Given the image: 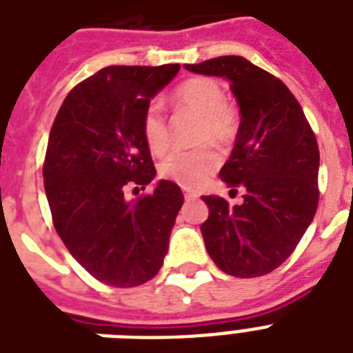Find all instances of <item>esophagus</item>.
Returning <instances> with one entry per match:
<instances>
[{
    "label": "esophagus",
    "instance_id": "1",
    "mask_svg": "<svg viewBox=\"0 0 353 353\" xmlns=\"http://www.w3.org/2000/svg\"><path fill=\"white\" fill-rule=\"evenodd\" d=\"M196 198H198V194L194 192V190H185V199L190 201V199H196Z\"/></svg>",
    "mask_w": 353,
    "mask_h": 353
}]
</instances>
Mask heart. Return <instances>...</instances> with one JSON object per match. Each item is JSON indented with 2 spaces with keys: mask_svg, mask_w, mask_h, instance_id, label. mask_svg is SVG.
I'll return each instance as SVG.
<instances>
[{
  "mask_svg": "<svg viewBox=\"0 0 353 353\" xmlns=\"http://www.w3.org/2000/svg\"><path fill=\"white\" fill-rule=\"evenodd\" d=\"M174 104L199 117L194 141L225 146L234 139L238 115L225 102V91L212 79H190L174 91ZM143 137L154 155H163L170 146V133L163 108L152 102L143 115ZM220 155L210 146L174 152L159 165V174L179 187L198 188L220 166Z\"/></svg>",
  "mask_w": 353,
  "mask_h": 353,
  "instance_id": "obj_1",
  "label": "heart"
}]
</instances>
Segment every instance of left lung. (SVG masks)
<instances>
[{"label":"left lung","instance_id":"obj_1","mask_svg":"<svg viewBox=\"0 0 353 353\" xmlns=\"http://www.w3.org/2000/svg\"><path fill=\"white\" fill-rule=\"evenodd\" d=\"M185 69L229 80L241 117L220 177L245 190L243 203L231 207L220 196H203L207 252L232 276L271 273L295 251L317 210L315 133L288 85L243 57L185 63Z\"/></svg>","mask_w":353,"mask_h":353}]
</instances>
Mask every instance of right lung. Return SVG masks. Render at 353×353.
Here are the masks:
<instances>
[{"label":"right lung","mask_w":353,"mask_h":353,"mask_svg":"<svg viewBox=\"0 0 353 353\" xmlns=\"http://www.w3.org/2000/svg\"><path fill=\"white\" fill-rule=\"evenodd\" d=\"M177 71L179 63L101 69L69 91L52 122L43 163L52 223L74 260L108 285L148 282L168 251L181 188L161 179L148 196L124 192L155 177L143 115Z\"/></svg>","instance_id":"1"}]
</instances>
